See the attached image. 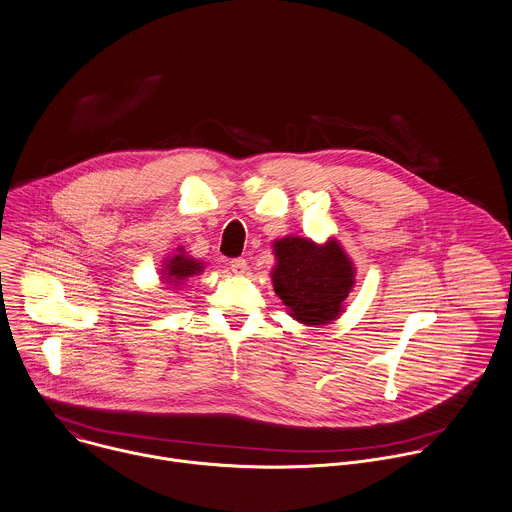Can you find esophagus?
<instances>
[{
  "mask_svg": "<svg viewBox=\"0 0 512 512\" xmlns=\"http://www.w3.org/2000/svg\"><path fill=\"white\" fill-rule=\"evenodd\" d=\"M231 269H233V273L243 275V273L247 271V259H243V257H235V259H231Z\"/></svg>",
  "mask_w": 512,
  "mask_h": 512,
  "instance_id": "1",
  "label": "esophagus"
}]
</instances>
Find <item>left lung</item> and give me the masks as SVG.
Listing matches in <instances>:
<instances>
[{"label": "left lung", "instance_id": "obj_1", "mask_svg": "<svg viewBox=\"0 0 512 512\" xmlns=\"http://www.w3.org/2000/svg\"><path fill=\"white\" fill-rule=\"evenodd\" d=\"M275 257L273 289L291 315L305 325L333 321L354 285L352 261L337 241L319 247L307 239L285 237L275 241Z\"/></svg>", "mask_w": 512, "mask_h": 512}]
</instances>
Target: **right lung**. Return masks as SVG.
I'll list each match as a JSON object with an SVG mask.
<instances>
[{
	"label": "right lung",
	"instance_id": "obj_1",
	"mask_svg": "<svg viewBox=\"0 0 512 512\" xmlns=\"http://www.w3.org/2000/svg\"><path fill=\"white\" fill-rule=\"evenodd\" d=\"M164 275L170 279V283L173 281H179V279H185V277H191V275H197L203 271V265L197 263L195 259H189L185 255H175L173 259H170L164 267Z\"/></svg>",
	"mask_w": 512,
	"mask_h": 512
}]
</instances>
